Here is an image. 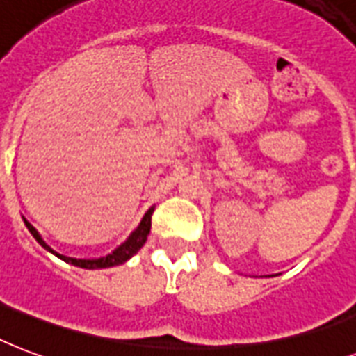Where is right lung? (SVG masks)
<instances>
[{
  "label": "right lung",
  "mask_w": 356,
  "mask_h": 356,
  "mask_svg": "<svg viewBox=\"0 0 356 356\" xmlns=\"http://www.w3.org/2000/svg\"><path fill=\"white\" fill-rule=\"evenodd\" d=\"M152 213H154V208H150L147 213H145V217H143V221H140L139 227L135 228L134 232H131V236H129V238L126 239L120 247H117V249L113 250L111 254L102 256V258H92V260H79V258H70V256H63L59 254V252H55V250L51 249V247H49L42 238H40V234L37 232V228L33 227L31 222L26 221V219H24V222H26L27 230L31 232L33 238L37 239L44 249L49 250L51 254H55L57 258H60V260H65L66 264L83 267V269H104V267L120 266V264H124V261H128L129 258H131V256H134L135 252L145 245L148 234H150V227H152Z\"/></svg>",
  "instance_id": "right-lung-1"
}]
</instances>
